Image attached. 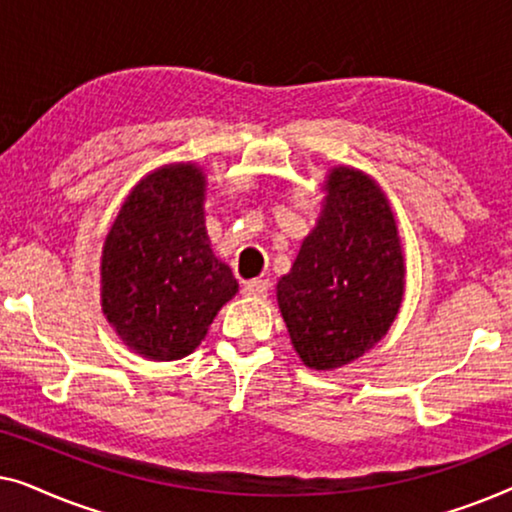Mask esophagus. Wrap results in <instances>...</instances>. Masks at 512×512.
<instances>
[{"mask_svg": "<svg viewBox=\"0 0 512 512\" xmlns=\"http://www.w3.org/2000/svg\"><path fill=\"white\" fill-rule=\"evenodd\" d=\"M270 291V282L268 279H249V282H244L242 286V293L244 296H251V298H265Z\"/></svg>", "mask_w": 512, "mask_h": 512, "instance_id": "1", "label": "esophagus"}]
</instances>
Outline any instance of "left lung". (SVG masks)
<instances>
[{
    "mask_svg": "<svg viewBox=\"0 0 512 512\" xmlns=\"http://www.w3.org/2000/svg\"><path fill=\"white\" fill-rule=\"evenodd\" d=\"M317 228L305 237L277 300L305 366L359 359L387 335L403 300V251L387 198L366 174L338 167Z\"/></svg>",
    "mask_w": 512,
    "mask_h": 512,
    "instance_id": "left-lung-1",
    "label": "left lung"
}]
</instances>
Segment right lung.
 Returning <instances> with one entry per match:
<instances>
[{"instance_id":"right-lung-1","label":"right lung","mask_w":512,"mask_h":512,"mask_svg":"<svg viewBox=\"0 0 512 512\" xmlns=\"http://www.w3.org/2000/svg\"><path fill=\"white\" fill-rule=\"evenodd\" d=\"M205 177L170 165L139 181L102 251V310L146 359L174 361L205 338L237 279L209 249Z\"/></svg>"}]
</instances>
